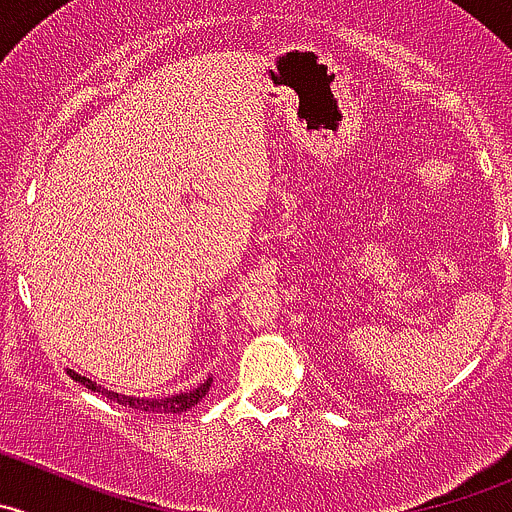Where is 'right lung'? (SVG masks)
Masks as SVG:
<instances>
[{
	"mask_svg": "<svg viewBox=\"0 0 512 512\" xmlns=\"http://www.w3.org/2000/svg\"><path fill=\"white\" fill-rule=\"evenodd\" d=\"M67 374H70L75 382L85 384L87 389H92V392H102L107 399H110V402H118V405H123V407H133V410H140V412H150V415H178V412L191 410V407H196L198 402L206 397L208 387H211V382H213V379L208 377L206 382H203L201 387L193 389V392L170 394V397H163V399H143V397H128V394H118V392H107V389L97 387L92 379L80 377V374H75L72 369H67Z\"/></svg>",
	"mask_w": 512,
	"mask_h": 512,
	"instance_id": "add662e5",
	"label": "right lung"
}]
</instances>
